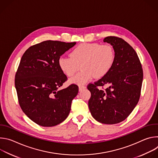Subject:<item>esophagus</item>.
I'll return each instance as SVG.
<instances>
[{
	"instance_id": "1",
	"label": "esophagus",
	"mask_w": 158,
	"mask_h": 158,
	"mask_svg": "<svg viewBox=\"0 0 158 158\" xmlns=\"http://www.w3.org/2000/svg\"><path fill=\"white\" fill-rule=\"evenodd\" d=\"M85 88H86V87L84 86V85H80V86L79 87V91H82L83 89H85Z\"/></svg>"
}]
</instances>
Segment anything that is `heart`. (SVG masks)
Segmentation results:
<instances>
[{
    "label": "heart",
    "mask_w": 158,
    "mask_h": 158,
    "mask_svg": "<svg viewBox=\"0 0 158 158\" xmlns=\"http://www.w3.org/2000/svg\"><path fill=\"white\" fill-rule=\"evenodd\" d=\"M71 57L60 56L58 65L62 73L67 77L73 76L79 69L82 71L69 79L72 84L84 85L94 77L100 79L106 76L115 60L114 50L109 44L82 43L70 53Z\"/></svg>",
    "instance_id": "obj_1"
}]
</instances>
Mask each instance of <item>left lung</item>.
Returning a JSON list of instances; mask_svg holds the SVG:
<instances>
[{
	"label": "left lung",
	"mask_w": 158,
	"mask_h": 158,
	"mask_svg": "<svg viewBox=\"0 0 158 158\" xmlns=\"http://www.w3.org/2000/svg\"><path fill=\"white\" fill-rule=\"evenodd\" d=\"M103 40L112 46L115 60L106 76L87 85L91 93L88 105L96 121L114 124L125 120L137 105L143 72L137 53L127 42L115 36L106 37ZM104 85V89L97 88Z\"/></svg>",
	"instance_id": "8db88e82"
}]
</instances>
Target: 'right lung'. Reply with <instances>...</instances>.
Wrapping results in <instances>:
<instances>
[{
  "label": "right lung",
  "instance_id": "add662e5",
  "mask_svg": "<svg viewBox=\"0 0 158 158\" xmlns=\"http://www.w3.org/2000/svg\"><path fill=\"white\" fill-rule=\"evenodd\" d=\"M76 44L43 41L31 46L21 58L15 77L19 103L25 114L39 126H54L69 116L79 87L71 84L58 89L67 79L58 59Z\"/></svg>",
  "mask_w": 158,
  "mask_h": 158
}]
</instances>
